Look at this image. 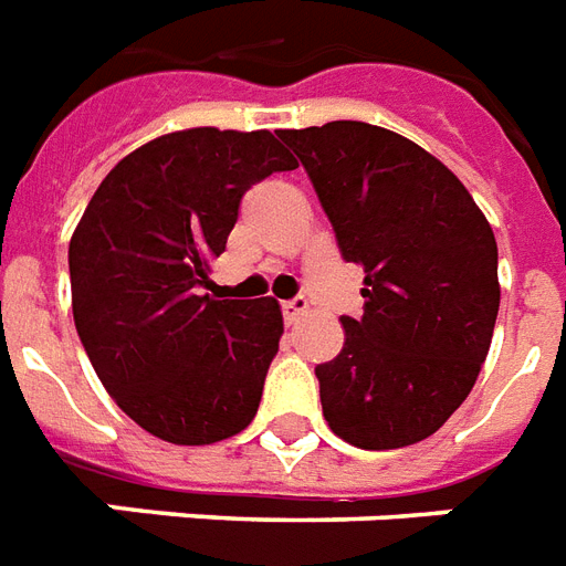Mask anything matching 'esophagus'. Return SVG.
Wrapping results in <instances>:
<instances>
[{"mask_svg": "<svg viewBox=\"0 0 566 566\" xmlns=\"http://www.w3.org/2000/svg\"><path fill=\"white\" fill-rule=\"evenodd\" d=\"M308 314V302L302 300V296H296V300H287L282 302V317L287 326H293V323H300L302 317Z\"/></svg>", "mask_w": 566, "mask_h": 566, "instance_id": "esophagus-1", "label": "esophagus"}]
</instances>
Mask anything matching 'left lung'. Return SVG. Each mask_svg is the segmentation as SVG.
<instances>
[{
	"mask_svg": "<svg viewBox=\"0 0 566 566\" xmlns=\"http://www.w3.org/2000/svg\"><path fill=\"white\" fill-rule=\"evenodd\" d=\"M308 172L364 314L317 364L323 417L358 449L429 438L473 390L500 314L496 238L443 164L387 128L335 119L279 132Z\"/></svg>",
	"mask_w": 566,
	"mask_h": 566,
	"instance_id": "8db88e82",
	"label": "left lung"
}]
</instances>
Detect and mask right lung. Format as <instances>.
<instances>
[{
	"label": "right lung",
	"mask_w": 566,
	"mask_h": 566,
	"mask_svg": "<svg viewBox=\"0 0 566 566\" xmlns=\"http://www.w3.org/2000/svg\"><path fill=\"white\" fill-rule=\"evenodd\" d=\"M293 167L270 132L188 128L126 155L84 208L70 240L75 332L114 402L155 438L205 447L255 417L282 308L199 287L243 193Z\"/></svg>",
	"instance_id": "right-lung-1"
}]
</instances>
